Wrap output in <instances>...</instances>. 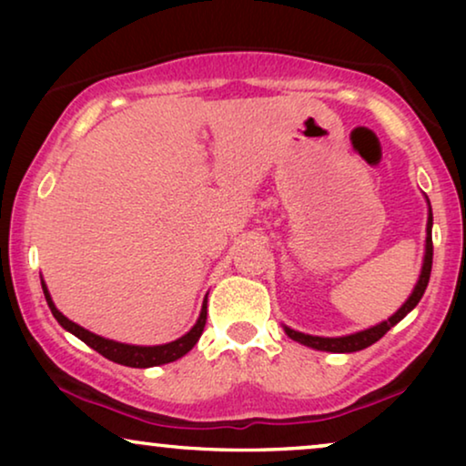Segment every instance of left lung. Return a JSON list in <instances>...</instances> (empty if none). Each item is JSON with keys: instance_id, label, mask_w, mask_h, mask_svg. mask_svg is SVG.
I'll return each instance as SVG.
<instances>
[{"instance_id": "obj_1", "label": "left lung", "mask_w": 466, "mask_h": 466, "mask_svg": "<svg viewBox=\"0 0 466 466\" xmlns=\"http://www.w3.org/2000/svg\"><path fill=\"white\" fill-rule=\"evenodd\" d=\"M429 201V199H426ZM432 212H431V203H429V222H426V250H424V263H422V271H420L418 284L413 286V292L410 295V299L400 305V308L394 311V314L388 318V320L375 324L371 329L359 330V333L352 335H343V337H316V335H305L299 333L295 329L284 327L286 335L290 339H295L303 346L314 348V350H322V352H335V354H348V352H359V350H365L369 346H373L375 341H380L388 330H390L394 324L403 320V318L410 314V311L416 308L422 299L426 286H429L431 279V269H432Z\"/></svg>"}]
</instances>
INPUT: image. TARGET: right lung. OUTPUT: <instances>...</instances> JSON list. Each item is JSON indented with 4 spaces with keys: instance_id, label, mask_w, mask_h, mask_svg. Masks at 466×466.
<instances>
[{
    "instance_id": "add662e5",
    "label": "right lung",
    "mask_w": 466,
    "mask_h": 466,
    "mask_svg": "<svg viewBox=\"0 0 466 466\" xmlns=\"http://www.w3.org/2000/svg\"><path fill=\"white\" fill-rule=\"evenodd\" d=\"M42 290H44V297H46L50 311H53L56 322H59L63 329L69 330V333L85 341L86 346H91L95 352L106 356L107 360L118 362V365H125V367L146 369V367L165 365V362H174L177 359H182V356L190 352V350L195 348V343L199 341L203 327H206V320H208V301H203L199 320H197L195 327L190 329L187 335H182L180 339L163 343V346H129V343L112 341V339H106V337L95 335V333H91V330L82 329L80 324H76L69 320V318L63 316L61 311L55 308V303H53V299H50V292L46 289V284H44V279H42Z\"/></svg>"
}]
</instances>
